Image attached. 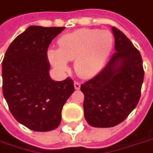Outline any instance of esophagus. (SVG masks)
<instances>
[{
    "mask_svg": "<svg viewBox=\"0 0 153 153\" xmlns=\"http://www.w3.org/2000/svg\"><path fill=\"white\" fill-rule=\"evenodd\" d=\"M80 85H81V84H80L79 82H78V81L74 82V88H75V89H77V90L80 88Z\"/></svg>",
    "mask_w": 153,
    "mask_h": 153,
    "instance_id": "34e87169",
    "label": "esophagus"
}]
</instances>
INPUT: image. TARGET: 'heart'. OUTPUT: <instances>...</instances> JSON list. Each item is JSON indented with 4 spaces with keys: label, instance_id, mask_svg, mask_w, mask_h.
Here are the masks:
<instances>
[{
    "label": "heart",
    "instance_id": "b5f03b06",
    "mask_svg": "<svg viewBox=\"0 0 153 153\" xmlns=\"http://www.w3.org/2000/svg\"><path fill=\"white\" fill-rule=\"evenodd\" d=\"M114 41L108 30L80 29L61 36L58 40L59 50H49L48 57L54 66L62 69H66L67 61L74 60L77 74L88 78L101 69Z\"/></svg>",
    "mask_w": 153,
    "mask_h": 153
}]
</instances>
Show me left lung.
<instances>
[{"label": "left lung", "instance_id": "obj_1", "mask_svg": "<svg viewBox=\"0 0 153 153\" xmlns=\"http://www.w3.org/2000/svg\"><path fill=\"white\" fill-rule=\"evenodd\" d=\"M115 50L96 76L81 85L84 112L92 127L111 128L125 120L138 103L144 69L139 51L116 27Z\"/></svg>", "mask_w": 153, "mask_h": 153}]
</instances>
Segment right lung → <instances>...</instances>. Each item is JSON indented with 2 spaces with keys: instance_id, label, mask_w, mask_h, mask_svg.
I'll return each instance as SVG.
<instances>
[{
  "instance_id": "obj_1",
  "label": "right lung",
  "mask_w": 153,
  "mask_h": 153,
  "mask_svg": "<svg viewBox=\"0 0 153 153\" xmlns=\"http://www.w3.org/2000/svg\"><path fill=\"white\" fill-rule=\"evenodd\" d=\"M65 27L31 25L14 39L2 61V91L14 117L29 129L58 128L64 104L74 91L73 79H51L47 51Z\"/></svg>"
}]
</instances>
